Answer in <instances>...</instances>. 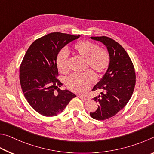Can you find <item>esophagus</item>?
Instances as JSON below:
<instances>
[{"label":"esophagus","instance_id":"34e87169","mask_svg":"<svg viewBox=\"0 0 154 154\" xmlns=\"http://www.w3.org/2000/svg\"><path fill=\"white\" fill-rule=\"evenodd\" d=\"M79 98L82 99H84V100H85V101L88 100V98L87 97H83V96H82V95H79Z\"/></svg>","mask_w":154,"mask_h":154}]
</instances>
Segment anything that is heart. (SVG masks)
<instances>
[{"label": "heart", "instance_id": "1", "mask_svg": "<svg viewBox=\"0 0 154 154\" xmlns=\"http://www.w3.org/2000/svg\"><path fill=\"white\" fill-rule=\"evenodd\" d=\"M74 51L82 57L86 59V66L91 68L97 75H101L106 72L109 66L110 55L108 51L99 48L97 45L87 40H83L75 43ZM68 52L65 48L59 51L56 57V64L61 74L68 72ZM95 80V75L91 71L83 74H72L66 79L67 87L70 90L79 93H85L91 85Z\"/></svg>", "mask_w": 154, "mask_h": 154}]
</instances>
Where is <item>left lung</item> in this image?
I'll return each instance as SVG.
<instances>
[{
	"mask_svg": "<svg viewBox=\"0 0 154 154\" xmlns=\"http://www.w3.org/2000/svg\"><path fill=\"white\" fill-rule=\"evenodd\" d=\"M106 46L110 55L109 66L106 74L93 91H102L93 98L98 109L90 115L97 120L114 116L128 103L133 95L136 82L134 67L130 57L119 43L107 36H92Z\"/></svg>",
	"mask_w": 154,
	"mask_h": 154,
	"instance_id": "8db88e82",
	"label": "left lung"
}]
</instances>
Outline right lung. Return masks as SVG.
I'll use <instances>...</instances> for the list:
<instances>
[{
    "label": "right lung",
    "mask_w": 154,
    "mask_h": 154,
    "mask_svg": "<svg viewBox=\"0 0 154 154\" xmlns=\"http://www.w3.org/2000/svg\"><path fill=\"white\" fill-rule=\"evenodd\" d=\"M79 36L53 32L35 40L29 46L20 67V80L24 97L38 114L55 116L63 111L75 95L61 90L57 78V55L65 45Z\"/></svg>",
    "instance_id": "right-lung-1"
}]
</instances>
